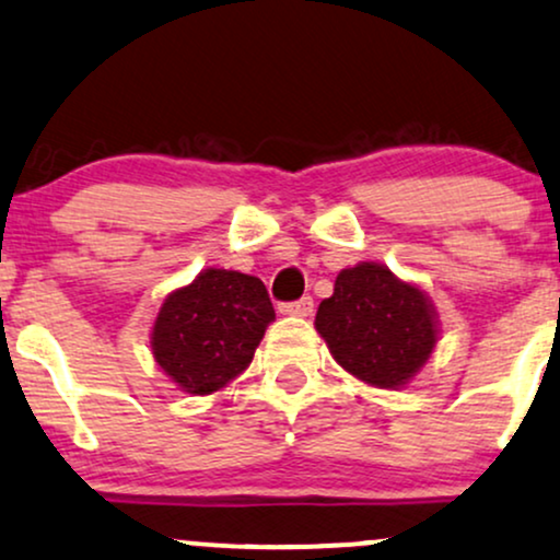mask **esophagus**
<instances>
[{
    "label": "esophagus",
    "mask_w": 560,
    "mask_h": 560,
    "mask_svg": "<svg viewBox=\"0 0 560 560\" xmlns=\"http://www.w3.org/2000/svg\"><path fill=\"white\" fill-rule=\"evenodd\" d=\"M284 313L298 315V318H307V315H313V298H300L294 302H287Z\"/></svg>",
    "instance_id": "1"
}]
</instances>
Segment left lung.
Instances as JSON below:
<instances>
[{
	"label": "left lung",
	"instance_id": "8db88e82",
	"mask_svg": "<svg viewBox=\"0 0 560 560\" xmlns=\"http://www.w3.org/2000/svg\"><path fill=\"white\" fill-rule=\"evenodd\" d=\"M315 328L334 360L370 386H404L435 347L433 305L378 262H360L336 276L320 302Z\"/></svg>",
	"mask_w": 560,
	"mask_h": 560
}]
</instances>
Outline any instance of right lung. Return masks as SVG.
<instances>
[{
    "instance_id": "obj_1",
    "label": "right lung",
    "mask_w": 560,
    "mask_h": 560,
    "mask_svg": "<svg viewBox=\"0 0 560 560\" xmlns=\"http://www.w3.org/2000/svg\"><path fill=\"white\" fill-rule=\"evenodd\" d=\"M276 318L266 284L255 276L208 268L161 305L153 357L190 394H213L250 365Z\"/></svg>"
}]
</instances>
